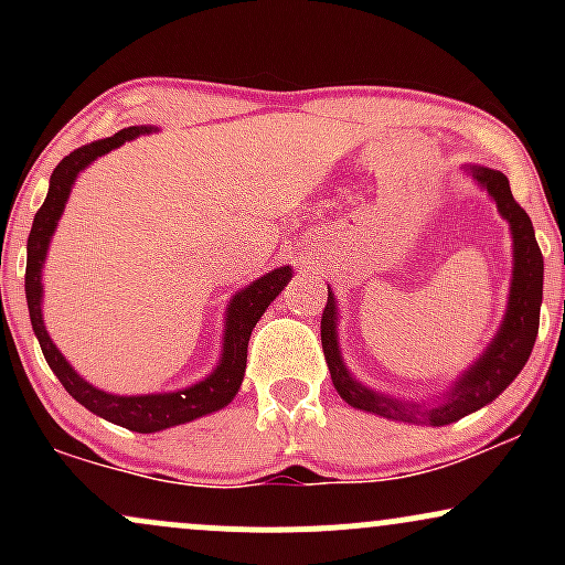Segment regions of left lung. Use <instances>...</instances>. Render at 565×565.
Segmentation results:
<instances>
[{
	"label": "left lung",
	"mask_w": 565,
	"mask_h": 565,
	"mask_svg": "<svg viewBox=\"0 0 565 565\" xmlns=\"http://www.w3.org/2000/svg\"><path fill=\"white\" fill-rule=\"evenodd\" d=\"M462 170L494 199L497 212L502 215V220H508L512 236L510 297L494 340L486 345L483 353L444 393L433 398V404L393 398L387 393L372 391V387H366L364 382L350 374L345 359H342L340 337H337V319H340L337 297L332 287H329L327 308H323L321 316V345L323 355H327L329 374H332L334 391L340 393V398L348 406L393 419V423L444 427L491 404L521 374V369L526 366L531 348L536 342V332H540L544 278V260L534 236V225H531L526 210H521V204L512 199L510 180L502 172L481 164H465Z\"/></svg>",
	"instance_id": "8db88e82"
}]
</instances>
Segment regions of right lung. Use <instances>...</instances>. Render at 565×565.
<instances>
[{"instance_id": "add662e5", "label": "right lung", "mask_w": 565, "mask_h": 565, "mask_svg": "<svg viewBox=\"0 0 565 565\" xmlns=\"http://www.w3.org/2000/svg\"><path fill=\"white\" fill-rule=\"evenodd\" d=\"M151 132L153 127L148 125L127 127L121 129V132L111 135V138L95 140L89 142V146L71 151L68 157L55 167V172L50 174L47 199L39 206L34 225H31L29 233V246H25V252H29V260H25V302H29L31 327H34V334L39 345H42V353L44 359H47L50 369H53L55 377L61 380V385L66 387L71 398L79 401L84 408H89L97 417L135 433H159L167 430V427L193 423V419L206 417V414L220 412V408L228 406L233 395L242 387L246 369V348H249L252 329H255V323L260 321V316L268 310V305L281 295V289L287 287L291 278V265H284V268H274L270 274L255 278V281L246 284L244 289H238L236 295L231 297L228 308H225L223 350H220L217 366L212 369L204 380L193 382V385L183 387V391L146 395L106 393L100 391V387L89 385V382L68 364L66 355H63L55 342L50 340L42 316V270L44 260H47L50 242H53L55 236L57 220H61L63 210H66L71 188H74L82 170H87L97 157H106L114 148L125 146L127 140H135L140 138V135Z\"/></svg>"}]
</instances>
